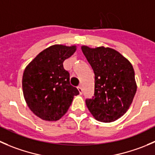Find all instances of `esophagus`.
<instances>
[{"label":"esophagus","instance_id":"34e87169","mask_svg":"<svg viewBox=\"0 0 155 155\" xmlns=\"http://www.w3.org/2000/svg\"><path fill=\"white\" fill-rule=\"evenodd\" d=\"M78 92H79L80 95H82V93H83V90H82V88H81V87H78Z\"/></svg>","mask_w":155,"mask_h":155}]
</instances>
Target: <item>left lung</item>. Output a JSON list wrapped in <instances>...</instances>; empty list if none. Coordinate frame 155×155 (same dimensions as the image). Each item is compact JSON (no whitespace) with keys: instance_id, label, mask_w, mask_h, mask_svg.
<instances>
[{"instance_id":"left-lung-1","label":"left lung","mask_w":155,"mask_h":155,"mask_svg":"<svg viewBox=\"0 0 155 155\" xmlns=\"http://www.w3.org/2000/svg\"><path fill=\"white\" fill-rule=\"evenodd\" d=\"M95 74V93L86 105L97 120L110 123L129 109L136 94L135 72L130 61L110 47H81Z\"/></svg>"}]
</instances>
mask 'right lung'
Masks as SVG:
<instances>
[{
    "instance_id": "add662e5",
    "label": "right lung",
    "mask_w": 155,
    "mask_h": 155,
    "mask_svg": "<svg viewBox=\"0 0 155 155\" xmlns=\"http://www.w3.org/2000/svg\"><path fill=\"white\" fill-rule=\"evenodd\" d=\"M77 50L75 45L55 44L39 53L26 66L22 76L23 96L28 106L44 120H59L69 108L78 89L70 84L63 62Z\"/></svg>"
}]
</instances>
